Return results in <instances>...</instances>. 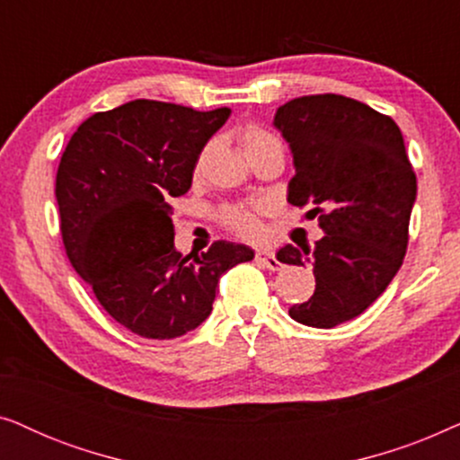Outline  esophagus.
Returning a JSON list of instances; mask_svg holds the SVG:
<instances>
[{"instance_id":"esophagus-1","label":"esophagus","mask_w":460,"mask_h":460,"mask_svg":"<svg viewBox=\"0 0 460 460\" xmlns=\"http://www.w3.org/2000/svg\"><path fill=\"white\" fill-rule=\"evenodd\" d=\"M255 260L261 263L263 268H268V270H280V261H279V257L274 255V251H268V249H260L255 253Z\"/></svg>"}]
</instances>
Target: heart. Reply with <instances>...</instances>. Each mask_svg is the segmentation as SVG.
Returning <instances> with one entry per match:
<instances>
[{"mask_svg":"<svg viewBox=\"0 0 460 460\" xmlns=\"http://www.w3.org/2000/svg\"><path fill=\"white\" fill-rule=\"evenodd\" d=\"M279 142L272 134H268L266 129L257 128V125H247L241 131V144L244 155H249L251 150L266 146V144ZM219 219L226 228H230L232 232H236L238 236L243 238H257L261 234V224L257 219V213L253 207H244V205H230L224 207L222 213H219Z\"/></svg>","mask_w":460,"mask_h":460,"instance_id":"1","label":"heart"}]
</instances>
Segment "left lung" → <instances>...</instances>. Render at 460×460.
Returning a JSON list of instances; mask_svg holds the SVG:
<instances>
[{"instance_id": "left-lung-1", "label": "left lung", "mask_w": 460, "mask_h": 460, "mask_svg": "<svg viewBox=\"0 0 460 460\" xmlns=\"http://www.w3.org/2000/svg\"><path fill=\"white\" fill-rule=\"evenodd\" d=\"M288 142L295 175L288 203L307 207L324 236L314 249L285 244L279 261L312 266L316 291L288 316L332 329L360 316L404 261L417 175L392 117L358 100L318 93L295 98L274 115Z\"/></svg>"}]
</instances>
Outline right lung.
Segmentation results:
<instances>
[{"label": "right lung", "instance_id": "obj_1", "mask_svg": "<svg viewBox=\"0 0 460 460\" xmlns=\"http://www.w3.org/2000/svg\"><path fill=\"white\" fill-rule=\"evenodd\" d=\"M230 109L131 100L75 131L56 173L60 232L75 272L100 305L136 335L175 339L213 310L219 276L253 260L247 244L216 241L207 253L173 247L172 199Z\"/></svg>", "mask_w": 460, "mask_h": 460}]
</instances>
